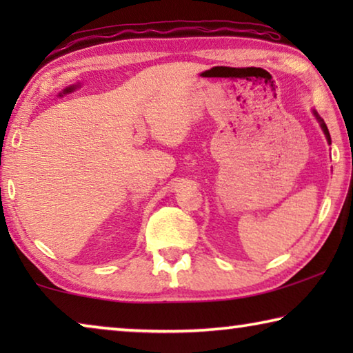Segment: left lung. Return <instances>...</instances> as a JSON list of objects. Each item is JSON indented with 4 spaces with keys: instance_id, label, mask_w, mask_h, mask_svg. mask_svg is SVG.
<instances>
[{
    "instance_id": "1",
    "label": "left lung",
    "mask_w": 353,
    "mask_h": 353,
    "mask_svg": "<svg viewBox=\"0 0 353 353\" xmlns=\"http://www.w3.org/2000/svg\"><path fill=\"white\" fill-rule=\"evenodd\" d=\"M314 115H316V118L319 119L321 128H322V130H324V134H325V137H327V141H328V143H332V140H330V134H328V129H327V124L324 123V119H321V118H319V115H318V113H316V112H314Z\"/></svg>"
}]
</instances>
